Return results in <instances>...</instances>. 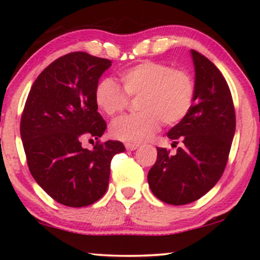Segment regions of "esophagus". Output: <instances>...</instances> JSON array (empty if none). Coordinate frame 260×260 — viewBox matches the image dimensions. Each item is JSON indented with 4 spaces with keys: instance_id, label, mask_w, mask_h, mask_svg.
<instances>
[{
    "instance_id": "1",
    "label": "esophagus",
    "mask_w": 260,
    "mask_h": 260,
    "mask_svg": "<svg viewBox=\"0 0 260 260\" xmlns=\"http://www.w3.org/2000/svg\"><path fill=\"white\" fill-rule=\"evenodd\" d=\"M140 147L138 144H135V143H125V148L127 150H136V149Z\"/></svg>"
}]
</instances>
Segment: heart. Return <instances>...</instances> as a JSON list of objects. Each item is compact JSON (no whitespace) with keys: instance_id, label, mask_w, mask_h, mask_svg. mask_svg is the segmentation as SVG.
Masks as SVG:
<instances>
[{"instance_id":"b5f03b06","label":"heart","mask_w":260,"mask_h":260,"mask_svg":"<svg viewBox=\"0 0 260 260\" xmlns=\"http://www.w3.org/2000/svg\"><path fill=\"white\" fill-rule=\"evenodd\" d=\"M123 88L111 78H104L94 90V103L102 112L115 116L138 98L141 112L120 117L111 124L117 140L131 143L147 141L159 129L161 122L174 126L187 118L195 101V80L189 71L174 69L158 61H143L119 73Z\"/></svg>"}]
</instances>
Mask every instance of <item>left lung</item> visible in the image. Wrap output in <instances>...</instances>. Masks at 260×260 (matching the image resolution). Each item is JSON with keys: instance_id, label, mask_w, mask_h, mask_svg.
Masks as SVG:
<instances>
[{"instance_id": "obj_1", "label": "left lung", "mask_w": 260, "mask_h": 260, "mask_svg": "<svg viewBox=\"0 0 260 260\" xmlns=\"http://www.w3.org/2000/svg\"><path fill=\"white\" fill-rule=\"evenodd\" d=\"M195 66V101L187 118L167 134L175 155L157 148L148 173L149 187L169 205H187L211 190L226 168L236 131V110L229 84L211 60L191 49Z\"/></svg>"}]
</instances>
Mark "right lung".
Masks as SVG:
<instances>
[{
	"label": "right lung",
	"mask_w": 260,
	"mask_h": 260,
	"mask_svg": "<svg viewBox=\"0 0 260 260\" xmlns=\"http://www.w3.org/2000/svg\"><path fill=\"white\" fill-rule=\"evenodd\" d=\"M111 60L85 52L60 56L31 85L20 123L29 172L59 204L85 207L108 189L113 156L122 142L101 138L106 123L97 111L94 90ZM94 138V149L81 147Z\"/></svg>",
	"instance_id": "1"
}]
</instances>
